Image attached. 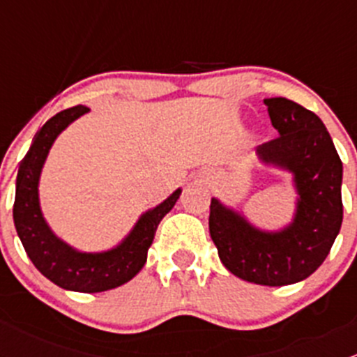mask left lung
<instances>
[{"label": "left lung", "instance_id": "1", "mask_svg": "<svg viewBox=\"0 0 357 357\" xmlns=\"http://www.w3.org/2000/svg\"><path fill=\"white\" fill-rule=\"evenodd\" d=\"M264 103L280 136L259 145L257 155L294 174V221L280 231H262L212 199L208 231L228 271L257 285L283 287L311 276L340 231L342 160L314 112L282 96Z\"/></svg>", "mask_w": 357, "mask_h": 357}]
</instances>
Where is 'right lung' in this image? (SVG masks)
Masks as SVG:
<instances>
[{"instance_id":"obj_1","label":"right lung","mask_w":357,"mask_h":357,"mask_svg":"<svg viewBox=\"0 0 357 357\" xmlns=\"http://www.w3.org/2000/svg\"><path fill=\"white\" fill-rule=\"evenodd\" d=\"M88 110V107L75 105L59 112L36 132L19 165L13 221L29 259L43 276L66 290L95 294L124 285L142 271L158 222L174 207L181 190L178 188L167 200L145 212L132 231L112 250L86 254L62 242L43 218L38 195L39 176L56 136Z\"/></svg>"}]
</instances>
